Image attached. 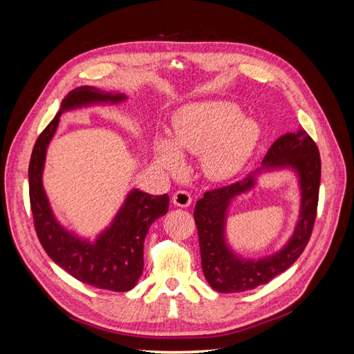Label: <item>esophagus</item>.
Wrapping results in <instances>:
<instances>
[{"label": "esophagus", "mask_w": 354, "mask_h": 354, "mask_svg": "<svg viewBox=\"0 0 354 354\" xmlns=\"http://www.w3.org/2000/svg\"><path fill=\"white\" fill-rule=\"evenodd\" d=\"M173 203L180 208H187L192 203V196L186 190H177L173 195Z\"/></svg>", "instance_id": "obj_1"}]
</instances>
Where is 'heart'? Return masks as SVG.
Segmentation results:
<instances>
[{
    "label": "heart",
    "instance_id": "obj_1",
    "mask_svg": "<svg viewBox=\"0 0 354 354\" xmlns=\"http://www.w3.org/2000/svg\"><path fill=\"white\" fill-rule=\"evenodd\" d=\"M260 125L242 116L232 102H201L181 108L173 121V138L156 136L152 152L156 164L168 173H181L185 158L202 155V169L214 181L238 176L252 158L260 142Z\"/></svg>",
    "mask_w": 354,
    "mask_h": 354
}]
</instances>
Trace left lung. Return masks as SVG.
Listing matches in <instances>:
<instances>
[{
    "mask_svg": "<svg viewBox=\"0 0 354 354\" xmlns=\"http://www.w3.org/2000/svg\"><path fill=\"white\" fill-rule=\"evenodd\" d=\"M291 169L297 174L300 193V216L295 233L285 247L263 259H245L234 253L225 238L227 211L238 196L248 193L261 172ZM320 185V155L313 138L304 128L281 136L270 146L263 165L242 181L203 194L195 207L201 264L207 282L217 292H243L270 282L289 269L303 254L316 220Z\"/></svg>",
    "mask_w": 354,
    "mask_h": 354,
    "instance_id": "1",
    "label": "left lung"
}]
</instances>
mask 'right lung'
Returning a JSON list of instances; mask_svg holds the SVG:
<instances>
[{
  "mask_svg": "<svg viewBox=\"0 0 354 354\" xmlns=\"http://www.w3.org/2000/svg\"><path fill=\"white\" fill-rule=\"evenodd\" d=\"M128 97L122 93L103 91L82 85L68 93L60 109L38 137L29 160V199L38 239L50 259L75 279L108 291L133 289L143 273L145 238L151 224L167 214L169 196H153L130 190L111 224L94 241L63 227L51 209L42 185L47 147L62 113L94 104H118Z\"/></svg>",
  "mask_w": 354,
  "mask_h": 354,
  "instance_id": "add662e5",
  "label": "right lung"
}]
</instances>
